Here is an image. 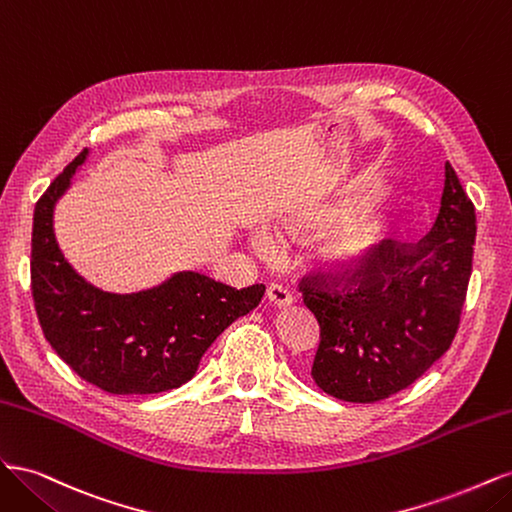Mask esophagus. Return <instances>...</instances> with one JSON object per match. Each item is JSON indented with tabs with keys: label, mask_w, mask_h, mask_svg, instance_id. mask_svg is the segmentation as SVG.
<instances>
[{
	"label": "esophagus",
	"mask_w": 512,
	"mask_h": 512,
	"mask_svg": "<svg viewBox=\"0 0 512 512\" xmlns=\"http://www.w3.org/2000/svg\"><path fill=\"white\" fill-rule=\"evenodd\" d=\"M267 299L275 307H288L294 301L292 292L286 286H282V284H271L267 288Z\"/></svg>",
	"instance_id": "1"
}]
</instances>
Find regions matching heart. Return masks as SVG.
I'll return each mask as SVG.
<instances>
[{
	"label": "heart",
	"instance_id": "heart-1",
	"mask_svg": "<svg viewBox=\"0 0 512 512\" xmlns=\"http://www.w3.org/2000/svg\"><path fill=\"white\" fill-rule=\"evenodd\" d=\"M344 211V207H318L314 211H307L303 215H297V218L288 220L286 230L290 235H303V232L318 230L339 220ZM389 232L391 226L386 220L376 218V215H369L365 211H354L322 237L316 254L324 265L337 271L354 269L359 267L365 258H369V254H374L378 250L386 241V237H389ZM254 245L260 254H269L275 247L269 232H256Z\"/></svg>",
	"mask_w": 512,
	"mask_h": 512
}]
</instances>
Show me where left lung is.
Returning a JSON list of instances; mask_svg holds the SVG:
<instances>
[{
	"instance_id": "obj_1",
	"label": "left lung",
	"mask_w": 512,
	"mask_h": 512,
	"mask_svg": "<svg viewBox=\"0 0 512 512\" xmlns=\"http://www.w3.org/2000/svg\"><path fill=\"white\" fill-rule=\"evenodd\" d=\"M474 205L444 166L440 213L418 243L369 254L346 284L333 273L299 282L320 324L312 378L324 393L374 404L421 378L451 348L472 273Z\"/></svg>"
}]
</instances>
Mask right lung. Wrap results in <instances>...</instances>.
I'll use <instances>...</instances> for the list:
<instances>
[{
	"mask_svg": "<svg viewBox=\"0 0 512 512\" xmlns=\"http://www.w3.org/2000/svg\"><path fill=\"white\" fill-rule=\"evenodd\" d=\"M87 158L83 149L34 209L32 294L46 342L85 382L113 395H153L192 380L207 348L250 314L265 284L232 288L196 271L113 294L87 284L61 254L53 209Z\"/></svg>",
	"mask_w": 512,
	"mask_h": 512,
	"instance_id": "1",
	"label": "right lung"
}]
</instances>
